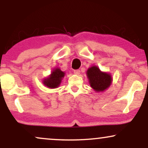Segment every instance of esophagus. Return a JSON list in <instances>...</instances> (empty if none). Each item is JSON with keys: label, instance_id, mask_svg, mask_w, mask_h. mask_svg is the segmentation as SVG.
<instances>
[{"label": "esophagus", "instance_id": "1", "mask_svg": "<svg viewBox=\"0 0 148 148\" xmlns=\"http://www.w3.org/2000/svg\"><path fill=\"white\" fill-rule=\"evenodd\" d=\"M74 73L75 74H80V70H79V69H76V70H74Z\"/></svg>", "mask_w": 148, "mask_h": 148}]
</instances>
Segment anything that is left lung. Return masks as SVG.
Here are the masks:
<instances>
[{
    "instance_id": "8db88e82",
    "label": "left lung",
    "mask_w": 148,
    "mask_h": 148,
    "mask_svg": "<svg viewBox=\"0 0 148 148\" xmlns=\"http://www.w3.org/2000/svg\"><path fill=\"white\" fill-rule=\"evenodd\" d=\"M87 76L91 88L96 92H103L111 86V75L108 73L103 72L97 66H92L88 69Z\"/></svg>"
}]
</instances>
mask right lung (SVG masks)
Returning a JSON list of instances; mask_svg holds the SVG:
<instances>
[{"label":"right lung","mask_w":148,"mask_h":148,"mask_svg":"<svg viewBox=\"0 0 148 148\" xmlns=\"http://www.w3.org/2000/svg\"><path fill=\"white\" fill-rule=\"evenodd\" d=\"M64 74L60 68L54 69L49 76L43 80V84L49 88H56L60 86Z\"/></svg>","instance_id":"obj_1"}]
</instances>
